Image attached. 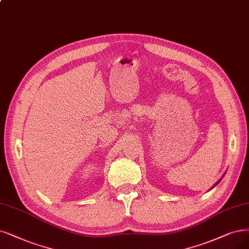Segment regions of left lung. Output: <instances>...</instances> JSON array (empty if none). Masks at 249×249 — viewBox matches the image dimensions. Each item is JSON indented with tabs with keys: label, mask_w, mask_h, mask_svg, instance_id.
<instances>
[{
	"label": "left lung",
	"mask_w": 249,
	"mask_h": 249,
	"mask_svg": "<svg viewBox=\"0 0 249 249\" xmlns=\"http://www.w3.org/2000/svg\"><path fill=\"white\" fill-rule=\"evenodd\" d=\"M225 174H226V173H225ZM225 174H224V175H223V177H222V178H224V176H225ZM221 180H222V178H220V180H218V181H217V182H216V183H215V184H214V185H213V187H214V186H216V185H217V184H218V183H220V182H221ZM213 188H212V189H213Z\"/></svg>",
	"instance_id": "8db88e82"
}]
</instances>
